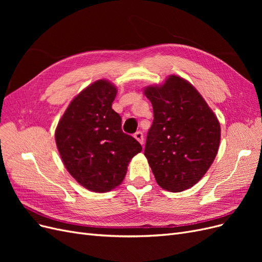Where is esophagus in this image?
<instances>
[{"label": "esophagus", "instance_id": "1", "mask_svg": "<svg viewBox=\"0 0 262 262\" xmlns=\"http://www.w3.org/2000/svg\"><path fill=\"white\" fill-rule=\"evenodd\" d=\"M134 138H136L141 144H143L144 143V139H143V133H142L141 131H138V132H136L134 133Z\"/></svg>", "mask_w": 262, "mask_h": 262}]
</instances>
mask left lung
Instances as JSON below:
<instances>
[{
	"label": "left lung",
	"mask_w": 262,
	"mask_h": 262,
	"mask_svg": "<svg viewBox=\"0 0 262 262\" xmlns=\"http://www.w3.org/2000/svg\"><path fill=\"white\" fill-rule=\"evenodd\" d=\"M144 94L154 113L144 155L158 185L184 191L204 176L215 158L220 122L199 92L177 75L162 86H148Z\"/></svg>",
	"instance_id": "left-lung-1"
}]
</instances>
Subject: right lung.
Masks as SVG:
<instances>
[{
    "mask_svg": "<svg viewBox=\"0 0 262 262\" xmlns=\"http://www.w3.org/2000/svg\"><path fill=\"white\" fill-rule=\"evenodd\" d=\"M117 89L105 80L86 87L71 101L55 130L68 171L86 189L106 192L122 182L128 163L142 146L121 129L113 109Z\"/></svg>",
    "mask_w": 262,
    "mask_h": 262,
    "instance_id": "right-lung-1",
    "label": "right lung"
}]
</instances>
